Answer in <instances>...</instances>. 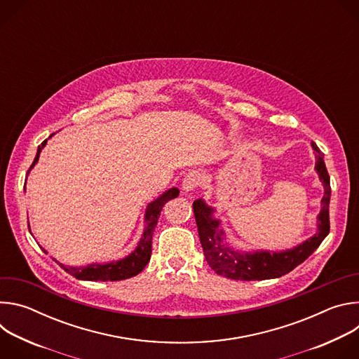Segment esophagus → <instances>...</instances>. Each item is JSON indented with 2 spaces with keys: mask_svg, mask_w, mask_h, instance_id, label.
Wrapping results in <instances>:
<instances>
[{
  "mask_svg": "<svg viewBox=\"0 0 359 359\" xmlns=\"http://www.w3.org/2000/svg\"><path fill=\"white\" fill-rule=\"evenodd\" d=\"M201 180H203L201 173L193 170V172H190L184 176V179L182 182V189L184 191H191V190H194L196 187H198L201 184Z\"/></svg>",
  "mask_w": 359,
  "mask_h": 359,
  "instance_id": "obj_1",
  "label": "esophagus"
}]
</instances>
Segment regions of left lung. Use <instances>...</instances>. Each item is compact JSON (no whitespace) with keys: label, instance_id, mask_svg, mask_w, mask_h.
I'll return each mask as SVG.
<instances>
[{"label":"left lung","instance_id":"left-lung-1","mask_svg":"<svg viewBox=\"0 0 359 359\" xmlns=\"http://www.w3.org/2000/svg\"><path fill=\"white\" fill-rule=\"evenodd\" d=\"M311 146L316 151V170L324 186V196L321 198V212L317 216V233L297 247L273 252L270 250H237L229 244L226 233L220 227V220L213 216L216 209L209 206L203 198L194 200L193 210L200 243L209 266L219 276L243 281L278 278L309 259L328 236L331 198L330 175L321 150L314 142H311Z\"/></svg>","mask_w":359,"mask_h":359}]
</instances>
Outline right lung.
Instances as JSON below:
<instances>
[{"instance_id":"1","label":"right lung","mask_w":359,"mask_h":359,"mask_svg":"<svg viewBox=\"0 0 359 359\" xmlns=\"http://www.w3.org/2000/svg\"><path fill=\"white\" fill-rule=\"evenodd\" d=\"M50 136H53V135H50ZM45 144H46V140H43L38 146L35 159H34L28 173L38 163L39 155H41L42 149L45 147ZM177 196H179V189L177 187H172V189L166 190L165 193H162L158 198H155V200L150 201L147 204V208L144 210V229H143L142 237H140L136 248L129 255H126L125 259H121V260H116V262H111V263H92V264H88L85 267L65 266V264L60 263L55 259H54V262L57 264H60V267H62L67 273H69L71 276H74L78 280H86V281H119V280H126V278H130L133 276H137L146 267V264L150 260L151 237H153V231H155V227L158 224L161 212H162L163 206L169 200H172V198H175ZM28 229H29V224H28ZM42 251L46 252V250H43V248H42Z\"/></svg>"}]
</instances>
